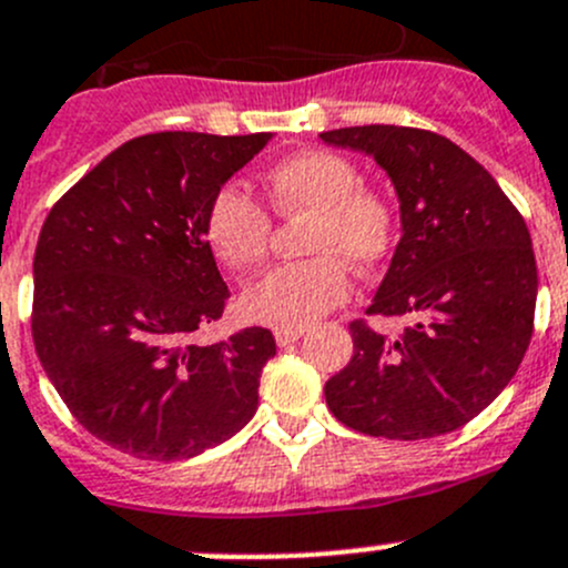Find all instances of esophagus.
I'll use <instances>...</instances> for the list:
<instances>
[{
    "label": "esophagus",
    "instance_id": "esophagus-1",
    "mask_svg": "<svg viewBox=\"0 0 568 568\" xmlns=\"http://www.w3.org/2000/svg\"><path fill=\"white\" fill-rule=\"evenodd\" d=\"M302 335H305V329H302V326H291V329H274V341H277V346H291V343L300 341Z\"/></svg>",
    "mask_w": 568,
    "mask_h": 568
}]
</instances>
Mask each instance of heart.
<instances>
[{"mask_svg":"<svg viewBox=\"0 0 568 568\" xmlns=\"http://www.w3.org/2000/svg\"><path fill=\"white\" fill-rule=\"evenodd\" d=\"M263 192L277 216H311L302 250L313 257L272 268L244 291L242 311L255 324L277 329L311 324L346 302L352 291L346 263L371 268L390 255L393 205L363 186L359 170L341 153H291L266 170ZM203 236L222 266L247 272L266 257L272 216L239 183H222L205 205Z\"/></svg>","mask_w":568,"mask_h":568,"instance_id":"1","label":"heart"}]
</instances>
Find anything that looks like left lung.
Wrapping results in <instances>:
<instances>
[{
    "label": "left lung",
    "mask_w": 568,
    "mask_h": 568,
    "mask_svg": "<svg viewBox=\"0 0 568 568\" xmlns=\"http://www.w3.org/2000/svg\"><path fill=\"white\" fill-rule=\"evenodd\" d=\"M326 145L376 159L400 200V242L368 316H406L400 337L352 321L354 354L324 385L343 426L387 439L456 432L514 379L532 335L536 257L517 205L469 153L409 125H352Z\"/></svg>",
    "instance_id": "obj_1"
}]
</instances>
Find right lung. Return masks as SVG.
<instances>
[{
  "label": "right lung",
  "mask_w": 568,
  "mask_h": 568,
  "mask_svg": "<svg viewBox=\"0 0 568 568\" xmlns=\"http://www.w3.org/2000/svg\"><path fill=\"white\" fill-rule=\"evenodd\" d=\"M268 136H134L45 216L32 341L101 443L136 459H192L255 415L272 332L250 326L209 346L194 332L222 318L231 296L203 236L205 205Z\"/></svg>",
  "instance_id": "obj_1"
}]
</instances>
